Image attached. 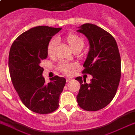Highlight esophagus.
<instances>
[{
    "label": "esophagus",
    "mask_w": 135,
    "mask_h": 135,
    "mask_svg": "<svg viewBox=\"0 0 135 135\" xmlns=\"http://www.w3.org/2000/svg\"><path fill=\"white\" fill-rule=\"evenodd\" d=\"M66 82H67V83H69V82H70V81H71L72 79L71 78H66Z\"/></svg>",
    "instance_id": "obj_1"
}]
</instances>
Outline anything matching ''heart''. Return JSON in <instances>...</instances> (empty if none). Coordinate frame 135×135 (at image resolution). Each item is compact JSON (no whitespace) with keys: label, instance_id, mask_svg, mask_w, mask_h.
<instances>
[{"label":"heart","instance_id":"heart-1","mask_svg":"<svg viewBox=\"0 0 135 135\" xmlns=\"http://www.w3.org/2000/svg\"><path fill=\"white\" fill-rule=\"evenodd\" d=\"M56 40H59V37H56ZM56 40H51L47 46V55L49 57L54 56L56 49ZM65 40L68 45L71 49L74 51L76 50H81L84 46V41L82 38L76 34L69 33L66 36ZM76 69V65L74 63H69L63 61L59 65L58 69L61 73L65 75H71L74 74L75 69Z\"/></svg>","mask_w":135,"mask_h":135}]
</instances>
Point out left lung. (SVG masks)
Returning <instances> with one entry per match:
<instances>
[{
	"mask_svg": "<svg viewBox=\"0 0 135 135\" xmlns=\"http://www.w3.org/2000/svg\"><path fill=\"white\" fill-rule=\"evenodd\" d=\"M78 32L85 35L90 44L82 72L93 79L88 84L82 77L76 79L81 84L77 102L85 110H99L112 101L118 90L121 77L120 52L115 38L95 25L84 24Z\"/></svg>",
	"mask_w": 135,
	"mask_h": 135,
	"instance_id": "8db88e82",
	"label": "left lung"
}]
</instances>
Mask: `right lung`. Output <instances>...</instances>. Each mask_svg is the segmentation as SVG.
I'll list each match as a JSON object with an SVG mask.
<instances>
[{
	"label": "right lung",
	"instance_id": "1",
	"mask_svg": "<svg viewBox=\"0 0 135 135\" xmlns=\"http://www.w3.org/2000/svg\"><path fill=\"white\" fill-rule=\"evenodd\" d=\"M61 27L38 26L21 34L10 47L8 66L13 85L22 103L39 114L53 113L59 107L66 79L55 76L45 83L41 61L47 57L49 41Z\"/></svg>",
	"mask_w": 135,
	"mask_h": 135
}]
</instances>
